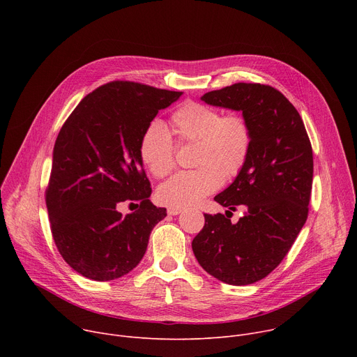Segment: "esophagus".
Listing matches in <instances>:
<instances>
[{
	"label": "esophagus",
	"instance_id": "34e87169",
	"mask_svg": "<svg viewBox=\"0 0 357 357\" xmlns=\"http://www.w3.org/2000/svg\"><path fill=\"white\" fill-rule=\"evenodd\" d=\"M182 212V209H176V208H168V215H171V216H176V215H179Z\"/></svg>",
	"mask_w": 357,
	"mask_h": 357
}]
</instances>
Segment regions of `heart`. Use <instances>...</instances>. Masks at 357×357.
Returning <instances> with one entry per match:
<instances>
[{"label": "heart", "instance_id": "b5f03b06", "mask_svg": "<svg viewBox=\"0 0 357 357\" xmlns=\"http://www.w3.org/2000/svg\"><path fill=\"white\" fill-rule=\"evenodd\" d=\"M171 130L178 142H195L193 165L164 182L157 192L165 206L183 209L196 206L244 168L251 130L240 114L223 116L218 109L186 101L171 116ZM138 152L142 164L155 178L167 176L175 167V142L161 121H151L141 134Z\"/></svg>", "mask_w": 357, "mask_h": 357}]
</instances>
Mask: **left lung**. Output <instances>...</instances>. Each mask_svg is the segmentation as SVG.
<instances>
[{
	"mask_svg": "<svg viewBox=\"0 0 357 357\" xmlns=\"http://www.w3.org/2000/svg\"><path fill=\"white\" fill-rule=\"evenodd\" d=\"M202 100L243 112L251 148L234 182L215 196L230 211L244 206V216L233 225L229 216L205 213V226L192 250L215 278L248 285L280 266L308 219L312 145L296 109L273 86L234 83L203 94Z\"/></svg>",
	"mask_w": 357,
	"mask_h": 357,
	"instance_id": "1",
	"label": "left lung"
}]
</instances>
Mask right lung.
<instances>
[{
  "mask_svg": "<svg viewBox=\"0 0 357 357\" xmlns=\"http://www.w3.org/2000/svg\"><path fill=\"white\" fill-rule=\"evenodd\" d=\"M181 94L114 80L89 93L62 126L45 200L61 256L80 275L110 281L128 274L167 216L149 202L138 144L145 127ZM123 201L139 209L124 217L116 211Z\"/></svg>",
  "mask_w": 357,
  "mask_h": 357,
  "instance_id": "add662e5",
  "label": "right lung"
}]
</instances>
